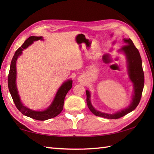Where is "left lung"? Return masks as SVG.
Instances as JSON below:
<instances>
[{
    "label": "left lung",
    "mask_w": 154,
    "mask_h": 154,
    "mask_svg": "<svg viewBox=\"0 0 154 154\" xmlns=\"http://www.w3.org/2000/svg\"><path fill=\"white\" fill-rule=\"evenodd\" d=\"M123 42L126 45L119 50L123 53L126 58L127 70L128 77L133 84V94L132 100L128 106L117 111L114 114L103 112L94 109L91 101V93L86 90L87 104L89 110L94 115L105 118L108 119H117L125 116L134 110L141 99L142 94L144 86V74L142 69V61L139 51L130 38H124Z\"/></svg>",
    "instance_id": "8db88e82"
}]
</instances>
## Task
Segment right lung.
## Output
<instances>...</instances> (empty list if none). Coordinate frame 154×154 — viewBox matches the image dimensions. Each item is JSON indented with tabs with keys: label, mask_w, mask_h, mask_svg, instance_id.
<instances>
[{
	"label": "right lung",
	"mask_w": 154,
	"mask_h": 154,
	"mask_svg": "<svg viewBox=\"0 0 154 154\" xmlns=\"http://www.w3.org/2000/svg\"><path fill=\"white\" fill-rule=\"evenodd\" d=\"M40 40H44L43 37L34 36V35L29 37L22 44V46L16 51L14 56L12 57L11 67H10L8 77V86L13 101H14L16 108L20 112L24 115L35 120H46L57 116L63 110L65 97L68 91L71 89L73 81L69 79L65 81L61 85V87L58 89L50 105L44 110L38 111L32 110L27 106H24V104L21 102L20 97L18 94L17 85H16V73H17V72H16V61H17L18 58L22 55L23 50L27 48L29 45L33 44L34 42Z\"/></svg>",
	"instance_id": "1"
}]
</instances>
